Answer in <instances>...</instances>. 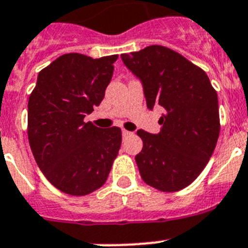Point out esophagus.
Masks as SVG:
<instances>
[{
  "label": "esophagus",
  "instance_id": "esophagus-1",
  "mask_svg": "<svg viewBox=\"0 0 248 248\" xmlns=\"http://www.w3.org/2000/svg\"><path fill=\"white\" fill-rule=\"evenodd\" d=\"M122 135H124V137H127V136H130L131 132L127 130H122Z\"/></svg>",
  "mask_w": 248,
  "mask_h": 248
}]
</instances>
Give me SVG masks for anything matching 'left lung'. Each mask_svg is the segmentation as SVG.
I'll return each mask as SVG.
<instances>
[{"label": "left lung", "mask_w": 248, "mask_h": 248, "mask_svg": "<svg viewBox=\"0 0 248 248\" xmlns=\"http://www.w3.org/2000/svg\"><path fill=\"white\" fill-rule=\"evenodd\" d=\"M122 60L141 79L147 107L164 109L159 134L137 131L141 178L160 191L182 190L203 171L217 145V92L204 70L169 47L151 45L122 54Z\"/></svg>", "instance_id": "obj_1"}]
</instances>
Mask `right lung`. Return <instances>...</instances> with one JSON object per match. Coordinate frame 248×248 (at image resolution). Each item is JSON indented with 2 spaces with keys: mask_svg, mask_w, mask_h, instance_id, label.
Returning <instances> with one entry per match:
<instances>
[{
  "mask_svg": "<svg viewBox=\"0 0 248 248\" xmlns=\"http://www.w3.org/2000/svg\"><path fill=\"white\" fill-rule=\"evenodd\" d=\"M118 55L64 54L40 70L29 97L28 137L37 166L60 191L83 197L105 184L122 141L120 127L84 122L99 106Z\"/></svg>",
  "mask_w": 248,
  "mask_h": 248,
  "instance_id": "obj_1",
  "label": "right lung"
}]
</instances>
